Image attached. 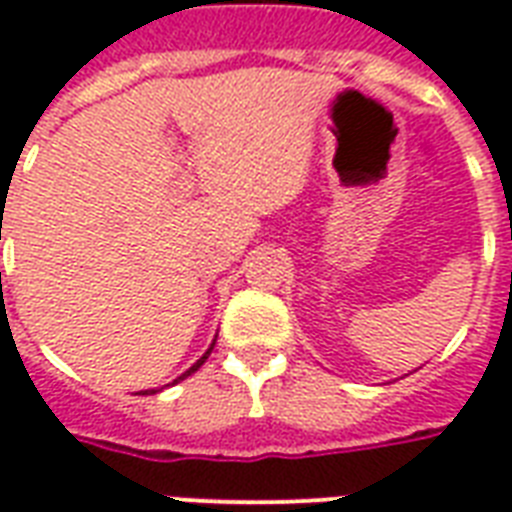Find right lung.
<instances>
[{"instance_id": "right-lung-1", "label": "right lung", "mask_w": 512, "mask_h": 512, "mask_svg": "<svg viewBox=\"0 0 512 512\" xmlns=\"http://www.w3.org/2000/svg\"><path fill=\"white\" fill-rule=\"evenodd\" d=\"M212 348H215V342H212V345H209V350H207V353H204V356H201L199 361H196V364H193L191 369H188V372H185V374H180V377H177V380H185V377H188V374H193V372H196V369H199V366L204 364V361H207V358H209V353H212ZM177 380H175V382H177ZM143 393H156V390H143Z\"/></svg>"}]
</instances>
